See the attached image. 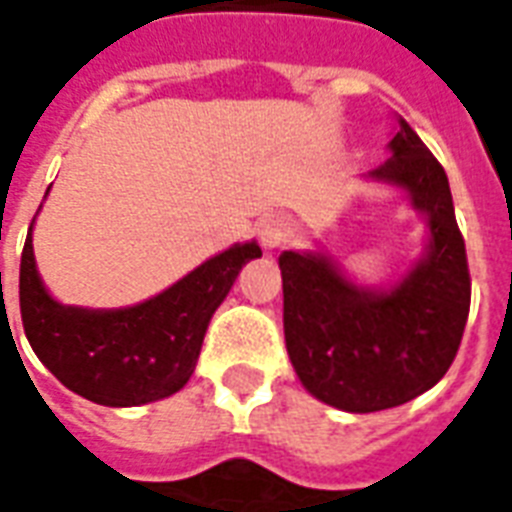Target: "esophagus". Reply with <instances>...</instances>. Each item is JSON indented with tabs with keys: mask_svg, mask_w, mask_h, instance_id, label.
Returning a JSON list of instances; mask_svg holds the SVG:
<instances>
[{
	"mask_svg": "<svg viewBox=\"0 0 512 512\" xmlns=\"http://www.w3.org/2000/svg\"><path fill=\"white\" fill-rule=\"evenodd\" d=\"M257 233H260V241H263L265 249H279L292 239V225H289L287 217L268 215L260 220Z\"/></svg>",
	"mask_w": 512,
	"mask_h": 512,
	"instance_id": "esophagus-1",
	"label": "esophagus"
}]
</instances>
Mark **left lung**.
I'll return each mask as SVG.
<instances>
[{
	"label": "left lung",
	"instance_id": "1",
	"mask_svg": "<svg viewBox=\"0 0 512 512\" xmlns=\"http://www.w3.org/2000/svg\"><path fill=\"white\" fill-rule=\"evenodd\" d=\"M374 183L409 193L428 247L404 279L361 287L324 252H284V340L305 390L342 412H380L430 390L452 366L470 311L465 239L444 167L398 119Z\"/></svg>",
	"mask_w": 512,
	"mask_h": 512
}]
</instances>
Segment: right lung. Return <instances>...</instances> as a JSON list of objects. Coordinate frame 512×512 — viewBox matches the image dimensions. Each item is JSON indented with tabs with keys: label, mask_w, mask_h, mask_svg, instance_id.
<instances>
[{
	"label": "right lung",
	"mask_w": 512,
	"mask_h": 512,
	"mask_svg": "<svg viewBox=\"0 0 512 512\" xmlns=\"http://www.w3.org/2000/svg\"><path fill=\"white\" fill-rule=\"evenodd\" d=\"M31 228L20 255L26 337L68 390L100 406L151 404L183 388L196 369L212 313L241 268L263 255L257 241L233 244L146 303L95 311L58 303L44 289Z\"/></svg>",
	"instance_id": "add662e5"
}]
</instances>
